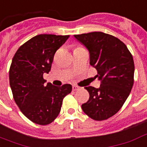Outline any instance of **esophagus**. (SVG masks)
Returning a JSON list of instances; mask_svg holds the SVG:
<instances>
[{"instance_id": "esophagus-1", "label": "esophagus", "mask_w": 147, "mask_h": 147, "mask_svg": "<svg viewBox=\"0 0 147 147\" xmlns=\"http://www.w3.org/2000/svg\"><path fill=\"white\" fill-rule=\"evenodd\" d=\"M79 90V86H75V85H73V86H72V90H73V91H76V90Z\"/></svg>"}]
</instances>
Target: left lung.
<instances>
[{
    "instance_id": "1",
    "label": "left lung",
    "mask_w": 147,
    "mask_h": 147,
    "mask_svg": "<svg viewBox=\"0 0 147 147\" xmlns=\"http://www.w3.org/2000/svg\"><path fill=\"white\" fill-rule=\"evenodd\" d=\"M87 49L90 64L97 70L99 88L87 86L89 100L82 104L85 114L93 120H106L122 107L134 82V61L125 44L101 32L74 35Z\"/></svg>"
}]
</instances>
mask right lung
I'll return each mask as SVG.
<instances>
[{"label": "right lung", "mask_w": 147, "mask_h": 147, "mask_svg": "<svg viewBox=\"0 0 147 147\" xmlns=\"http://www.w3.org/2000/svg\"><path fill=\"white\" fill-rule=\"evenodd\" d=\"M68 37L37 35L18 49L11 61L9 82L14 100L22 114L38 125H48L57 118L63 99L72 89L71 84H46L43 77L51 71L55 52Z\"/></svg>", "instance_id": "right-lung-1"}]
</instances>
